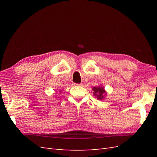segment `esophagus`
Segmentation results:
<instances>
[{
	"label": "esophagus",
	"mask_w": 157,
	"mask_h": 157,
	"mask_svg": "<svg viewBox=\"0 0 157 157\" xmlns=\"http://www.w3.org/2000/svg\"><path fill=\"white\" fill-rule=\"evenodd\" d=\"M73 85H74V86H82L81 84H77V83H74Z\"/></svg>",
	"instance_id": "esophagus-1"
}]
</instances>
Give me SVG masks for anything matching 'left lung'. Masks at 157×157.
<instances>
[{"label":"left lung","instance_id":"obj_1","mask_svg":"<svg viewBox=\"0 0 157 157\" xmlns=\"http://www.w3.org/2000/svg\"><path fill=\"white\" fill-rule=\"evenodd\" d=\"M94 91V95L99 100H102L104 98V96L106 94V92L104 90L103 87L101 86H97V87H94L92 88Z\"/></svg>","mask_w":157,"mask_h":157}]
</instances>
